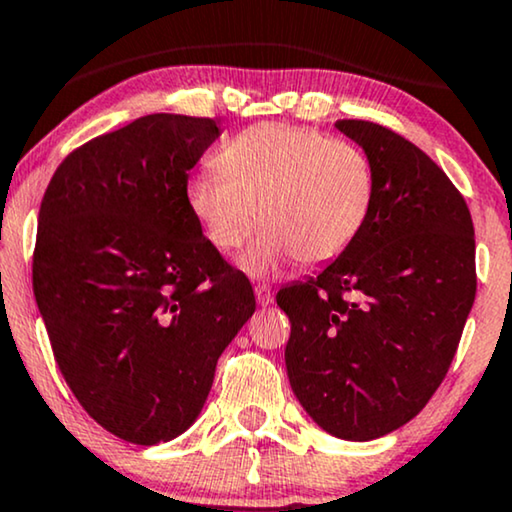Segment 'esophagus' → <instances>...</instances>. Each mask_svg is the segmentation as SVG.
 Listing matches in <instances>:
<instances>
[{
	"label": "esophagus",
	"mask_w": 512,
	"mask_h": 512,
	"mask_svg": "<svg viewBox=\"0 0 512 512\" xmlns=\"http://www.w3.org/2000/svg\"><path fill=\"white\" fill-rule=\"evenodd\" d=\"M255 297H257V304L260 306H267L274 302V295H271V288L267 283H257L255 285Z\"/></svg>",
	"instance_id": "34e87169"
}]
</instances>
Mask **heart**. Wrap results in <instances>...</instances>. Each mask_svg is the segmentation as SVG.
Segmentation results:
<instances>
[{"instance_id":"heart-1","label":"heart","mask_w":512,"mask_h":512,"mask_svg":"<svg viewBox=\"0 0 512 512\" xmlns=\"http://www.w3.org/2000/svg\"><path fill=\"white\" fill-rule=\"evenodd\" d=\"M370 156L349 140L285 124H257L231 138L220 168H203L187 201L210 243L236 250L257 222L267 224L241 267L264 276L297 260H337L360 236L374 206Z\"/></svg>"}]
</instances>
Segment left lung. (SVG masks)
Wrapping results in <instances>:
<instances>
[{"instance_id":"8db88e82","label":"left lung","mask_w":512,"mask_h":512,"mask_svg":"<svg viewBox=\"0 0 512 512\" xmlns=\"http://www.w3.org/2000/svg\"><path fill=\"white\" fill-rule=\"evenodd\" d=\"M377 180L365 229L316 278L278 290L297 400L342 440H374L424 410L475 302L470 210L431 156L360 119L335 124Z\"/></svg>"}]
</instances>
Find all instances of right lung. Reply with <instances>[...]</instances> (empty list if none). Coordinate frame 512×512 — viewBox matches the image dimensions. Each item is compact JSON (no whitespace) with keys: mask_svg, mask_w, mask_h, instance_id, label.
Instances as JSON below:
<instances>
[{"mask_svg":"<svg viewBox=\"0 0 512 512\" xmlns=\"http://www.w3.org/2000/svg\"><path fill=\"white\" fill-rule=\"evenodd\" d=\"M217 135L215 119L147 114L67 154L39 208L32 285L53 356L88 417L133 445L194 424L255 313L187 201Z\"/></svg>","mask_w":512,"mask_h":512,"instance_id":"add662e5","label":"right lung"}]
</instances>
